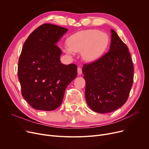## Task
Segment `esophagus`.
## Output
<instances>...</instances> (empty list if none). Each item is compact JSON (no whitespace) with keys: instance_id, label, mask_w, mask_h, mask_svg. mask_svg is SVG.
I'll return each mask as SVG.
<instances>
[{"instance_id":"esophagus-1","label":"esophagus","mask_w":149,"mask_h":149,"mask_svg":"<svg viewBox=\"0 0 149 149\" xmlns=\"http://www.w3.org/2000/svg\"><path fill=\"white\" fill-rule=\"evenodd\" d=\"M77 72L78 74H79V75H81L82 74V69L81 68H78V69H77Z\"/></svg>"}]
</instances>
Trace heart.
<instances>
[{
  "mask_svg": "<svg viewBox=\"0 0 149 149\" xmlns=\"http://www.w3.org/2000/svg\"><path fill=\"white\" fill-rule=\"evenodd\" d=\"M68 46L65 52L72 55L74 52L81 53L86 61L95 60L101 56L108 45L107 37L101 31L89 29L80 31L68 38Z\"/></svg>",
  "mask_w": 149,
  "mask_h": 149,
  "instance_id": "1",
  "label": "heart"
}]
</instances>
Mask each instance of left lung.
Instances as JSON below:
<instances>
[{"instance_id": "8db88e82", "label": "left lung", "mask_w": 149, "mask_h": 149, "mask_svg": "<svg viewBox=\"0 0 149 149\" xmlns=\"http://www.w3.org/2000/svg\"><path fill=\"white\" fill-rule=\"evenodd\" d=\"M109 52L84 64L85 97L92 111L113 112L126 102L134 81V65L129 48L113 29Z\"/></svg>"}]
</instances>
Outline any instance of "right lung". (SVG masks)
<instances>
[{
	"mask_svg": "<svg viewBox=\"0 0 149 149\" xmlns=\"http://www.w3.org/2000/svg\"><path fill=\"white\" fill-rule=\"evenodd\" d=\"M68 29L49 23L38 26L23 45L18 64L23 97L35 109L53 111L63 99L68 84L75 79L77 66L60 60L56 45Z\"/></svg>",
	"mask_w": 149,
	"mask_h": 149,
	"instance_id": "1",
	"label": "right lung"
}]
</instances>
